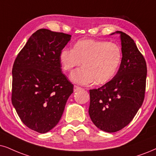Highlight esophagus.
Masks as SVG:
<instances>
[{"mask_svg": "<svg viewBox=\"0 0 156 156\" xmlns=\"http://www.w3.org/2000/svg\"><path fill=\"white\" fill-rule=\"evenodd\" d=\"M81 89H82V88L80 87V86H74V87H73L74 92H76V91H78V90H81Z\"/></svg>", "mask_w": 156, "mask_h": 156, "instance_id": "1", "label": "esophagus"}]
</instances>
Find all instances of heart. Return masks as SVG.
<instances>
[{"mask_svg":"<svg viewBox=\"0 0 156 156\" xmlns=\"http://www.w3.org/2000/svg\"><path fill=\"white\" fill-rule=\"evenodd\" d=\"M119 45L106 41L86 39L78 40L73 49L65 48L60 52V62L66 71H70L83 62V67L70 75L76 83L88 85L95 82H109L117 73L122 60Z\"/></svg>","mask_w":156,"mask_h":156,"instance_id":"b5f03b06","label":"heart"}]
</instances>
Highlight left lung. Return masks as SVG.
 Wrapping results in <instances>:
<instances>
[{
  "label": "left lung",
  "instance_id": "obj_1",
  "mask_svg": "<svg viewBox=\"0 0 156 156\" xmlns=\"http://www.w3.org/2000/svg\"><path fill=\"white\" fill-rule=\"evenodd\" d=\"M120 34L122 58L117 73L101 87L91 89L88 113L98 129L115 133L130 122L145 98L147 66L134 40Z\"/></svg>",
  "mask_w": 156,
  "mask_h": 156
}]
</instances>
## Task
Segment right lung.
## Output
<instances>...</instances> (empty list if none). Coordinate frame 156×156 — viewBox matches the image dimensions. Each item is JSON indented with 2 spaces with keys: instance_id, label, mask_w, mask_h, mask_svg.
Listing matches in <instances>:
<instances>
[{
  "instance_id": "obj_1",
  "label": "right lung",
  "mask_w": 156,
  "mask_h": 156,
  "mask_svg": "<svg viewBox=\"0 0 156 156\" xmlns=\"http://www.w3.org/2000/svg\"><path fill=\"white\" fill-rule=\"evenodd\" d=\"M71 35L40 29L18 54L11 101L24 125L46 133L60 121L73 85L62 73L60 52Z\"/></svg>"
}]
</instances>
